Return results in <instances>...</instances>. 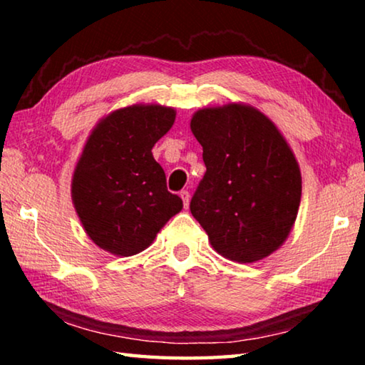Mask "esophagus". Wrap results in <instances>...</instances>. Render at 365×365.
<instances>
[{"instance_id": "obj_1", "label": "esophagus", "mask_w": 365, "mask_h": 365, "mask_svg": "<svg viewBox=\"0 0 365 365\" xmlns=\"http://www.w3.org/2000/svg\"><path fill=\"white\" fill-rule=\"evenodd\" d=\"M180 197L183 200V206L188 207V202H190V193L187 190H182L180 191Z\"/></svg>"}]
</instances>
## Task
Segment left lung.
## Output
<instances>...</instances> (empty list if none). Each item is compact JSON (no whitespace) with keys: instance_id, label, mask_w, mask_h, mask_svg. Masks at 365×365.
<instances>
[{"instance_id":"obj_1","label":"left lung","mask_w":365,"mask_h":365,"mask_svg":"<svg viewBox=\"0 0 365 365\" xmlns=\"http://www.w3.org/2000/svg\"><path fill=\"white\" fill-rule=\"evenodd\" d=\"M206 174L190 211L215 252L257 262L287 242L301 205L302 180L279 127L246 103L197 109L190 120Z\"/></svg>"}]
</instances>
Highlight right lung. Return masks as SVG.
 <instances>
[{"label": "right lung", "instance_id": "obj_1", "mask_svg": "<svg viewBox=\"0 0 365 365\" xmlns=\"http://www.w3.org/2000/svg\"><path fill=\"white\" fill-rule=\"evenodd\" d=\"M170 106L137 103L98 120L72 174L71 195L98 248L128 257L145 251L183 202L165 187L153 146L175 122Z\"/></svg>", "mask_w": 365, "mask_h": 365}]
</instances>
